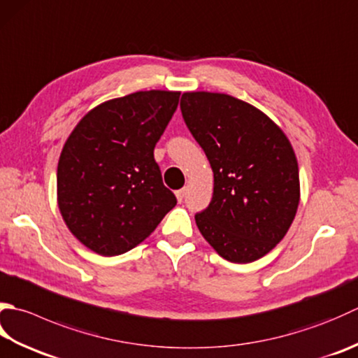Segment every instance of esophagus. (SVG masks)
Segmentation results:
<instances>
[{
  "label": "esophagus",
  "mask_w": 358,
  "mask_h": 358,
  "mask_svg": "<svg viewBox=\"0 0 358 358\" xmlns=\"http://www.w3.org/2000/svg\"><path fill=\"white\" fill-rule=\"evenodd\" d=\"M175 195H177V200L181 203L186 197V189H180V191L175 192Z\"/></svg>",
  "instance_id": "obj_1"
}]
</instances>
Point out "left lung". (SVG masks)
Listing matches in <instances>:
<instances>
[{
  "mask_svg": "<svg viewBox=\"0 0 358 358\" xmlns=\"http://www.w3.org/2000/svg\"><path fill=\"white\" fill-rule=\"evenodd\" d=\"M180 107L214 173L213 200L195 215L201 236L229 262L257 261L284 239L299 205L289 138L264 111L229 94L187 91Z\"/></svg>",
  "mask_w": 358,
  "mask_h": 358,
  "instance_id": "1",
  "label": "left lung"
}]
</instances>
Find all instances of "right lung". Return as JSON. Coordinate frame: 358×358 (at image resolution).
I'll use <instances>...</instances> for the list:
<instances>
[{
    "label": "right lung",
    "instance_id": "1",
    "mask_svg": "<svg viewBox=\"0 0 358 358\" xmlns=\"http://www.w3.org/2000/svg\"><path fill=\"white\" fill-rule=\"evenodd\" d=\"M180 91H136L91 108L63 145L57 205L68 229L101 256L127 253L177 205L153 149Z\"/></svg>",
    "mask_w": 358,
    "mask_h": 358
}]
</instances>
